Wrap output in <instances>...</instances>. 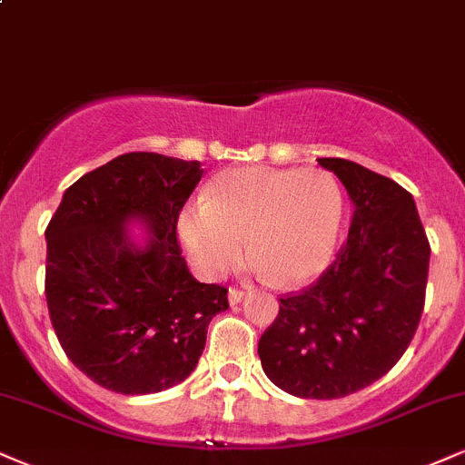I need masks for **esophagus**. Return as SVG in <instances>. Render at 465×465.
I'll return each instance as SVG.
<instances>
[{
    "instance_id": "1",
    "label": "esophagus",
    "mask_w": 465,
    "mask_h": 465,
    "mask_svg": "<svg viewBox=\"0 0 465 465\" xmlns=\"http://www.w3.org/2000/svg\"><path fill=\"white\" fill-rule=\"evenodd\" d=\"M242 299H244V290H240V288H236V286L229 288V303L238 305Z\"/></svg>"
}]
</instances>
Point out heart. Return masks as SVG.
<instances>
[{
    "label": "heart",
    "instance_id": "b5f03b06",
    "mask_svg": "<svg viewBox=\"0 0 465 465\" xmlns=\"http://www.w3.org/2000/svg\"><path fill=\"white\" fill-rule=\"evenodd\" d=\"M344 193L327 171L249 166L223 173L208 201L179 216V236L203 277H221L249 255L283 286L316 279L331 264Z\"/></svg>",
    "mask_w": 465,
    "mask_h": 465
}]
</instances>
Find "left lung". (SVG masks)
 <instances>
[{
    "mask_svg": "<svg viewBox=\"0 0 465 465\" xmlns=\"http://www.w3.org/2000/svg\"><path fill=\"white\" fill-rule=\"evenodd\" d=\"M353 201L349 238L314 283L279 296L257 355L277 388L342 399L381 379L410 346L424 310L430 247L413 197L344 158H318Z\"/></svg>",
    "mask_w": 465,
    "mask_h": 465,
    "instance_id": "8db88e82",
    "label": "left lung"
}]
</instances>
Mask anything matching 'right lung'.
I'll list each match as a JSON object with an SVG mask.
<instances>
[{
    "instance_id": "1",
    "label": "right lung",
    "mask_w": 465,
    "mask_h": 465,
    "mask_svg": "<svg viewBox=\"0 0 465 465\" xmlns=\"http://www.w3.org/2000/svg\"><path fill=\"white\" fill-rule=\"evenodd\" d=\"M203 175L199 162L136 151L66 188L45 229V296L66 357L119 394H153L188 377L205 349L227 288L190 275L177 240L179 212ZM143 217L154 240L124 236Z\"/></svg>"
}]
</instances>
